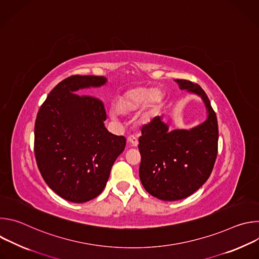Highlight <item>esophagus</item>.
<instances>
[{"instance_id": "esophagus-1", "label": "esophagus", "mask_w": 259, "mask_h": 259, "mask_svg": "<svg viewBox=\"0 0 259 259\" xmlns=\"http://www.w3.org/2000/svg\"><path fill=\"white\" fill-rule=\"evenodd\" d=\"M127 142H128L129 144H131L132 146H137V145H138V140H137V138H136L135 136H133V135L128 136Z\"/></svg>"}]
</instances>
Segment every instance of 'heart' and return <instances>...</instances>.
I'll return each instance as SVG.
<instances>
[{
	"instance_id": "obj_1",
	"label": "heart",
	"mask_w": 259,
	"mask_h": 259,
	"mask_svg": "<svg viewBox=\"0 0 259 259\" xmlns=\"http://www.w3.org/2000/svg\"><path fill=\"white\" fill-rule=\"evenodd\" d=\"M162 99L163 95L159 90L138 86L124 92L117 100L115 109L120 115H127L145 104V114L150 115L158 108Z\"/></svg>"
}]
</instances>
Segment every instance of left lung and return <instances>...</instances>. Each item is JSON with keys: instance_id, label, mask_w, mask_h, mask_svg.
<instances>
[{"instance_id": "left-lung-1", "label": "left lung", "mask_w": 259, "mask_h": 259, "mask_svg": "<svg viewBox=\"0 0 259 259\" xmlns=\"http://www.w3.org/2000/svg\"><path fill=\"white\" fill-rule=\"evenodd\" d=\"M180 89L202 96L208 119L192 130L169 131L160 117L142 126L138 149L139 177L145 191L163 201L191 196L209 178L218 151V124L210 100L200 85L177 79Z\"/></svg>"}]
</instances>
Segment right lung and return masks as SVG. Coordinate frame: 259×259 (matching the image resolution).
<instances>
[{
    "label": "right lung",
    "mask_w": 259,
    "mask_h": 259,
    "mask_svg": "<svg viewBox=\"0 0 259 259\" xmlns=\"http://www.w3.org/2000/svg\"><path fill=\"white\" fill-rule=\"evenodd\" d=\"M105 82L102 76H70L53 88L36 115V165L48 187L69 202L84 203L100 195L125 149V137L104 127L103 102L73 93Z\"/></svg>",
    "instance_id": "1"
}]
</instances>
